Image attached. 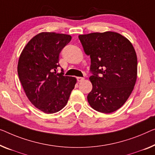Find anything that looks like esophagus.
<instances>
[{
  "instance_id": "1",
  "label": "esophagus",
  "mask_w": 155,
  "mask_h": 155,
  "mask_svg": "<svg viewBox=\"0 0 155 155\" xmlns=\"http://www.w3.org/2000/svg\"><path fill=\"white\" fill-rule=\"evenodd\" d=\"M85 79L84 77H77V81L78 82H81Z\"/></svg>"
}]
</instances>
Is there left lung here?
Instances as JSON below:
<instances>
[{
  "label": "left lung",
  "instance_id": "8db88e82",
  "mask_svg": "<svg viewBox=\"0 0 155 155\" xmlns=\"http://www.w3.org/2000/svg\"><path fill=\"white\" fill-rule=\"evenodd\" d=\"M78 38L91 60L89 104L104 114L114 112L126 102L136 84L134 48L127 39L115 32L81 35Z\"/></svg>",
  "mask_w": 155,
  "mask_h": 155
}]
</instances>
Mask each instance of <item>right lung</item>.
<instances>
[{
    "instance_id": "obj_1",
    "label": "right lung",
    "mask_w": 155,
    "mask_h": 155,
    "mask_svg": "<svg viewBox=\"0 0 155 155\" xmlns=\"http://www.w3.org/2000/svg\"><path fill=\"white\" fill-rule=\"evenodd\" d=\"M71 40L69 35L41 33L32 38L18 59L17 71L26 96L45 114L65 107L77 79L57 73L59 55Z\"/></svg>"
}]
</instances>
